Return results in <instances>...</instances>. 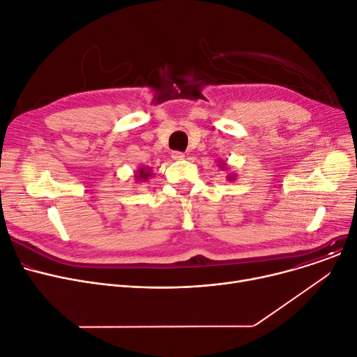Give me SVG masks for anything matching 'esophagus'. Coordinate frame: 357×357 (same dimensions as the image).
Returning <instances> with one entry per match:
<instances>
[{
    "instance_id": "esophagus-1",
    "label": "esophagus",
    "mask_w": 357,
    "mask_h": 357,
    "mask_svg": "<svg viewBox=\"0 0 357 357\" xmlns=\"http://www.w3.org/2000/svg\"><path fill=\"white\" fill-rule=\"evenodd\" d=\"M172 157H173V160H176V161H181V160H184V153H180V151H174L173 154H172Z\"/></svg>"
}]
</instances>
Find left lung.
<instances>
[{
  "mask_svg": "<svg viewBox=\"0 0 357 357\" xmlns=\"http://www.w3.org/2000/svg\"><path fill=\"white\" fill-rule=\"evenodd\" d=\"M219 169H220V170H227V162L219 161ZM226 178H227V180H235V178H236V174H235V173H229V174L226 176Z\"/></svg>",
  "mask_w": 357,
  "mask_h": 357,
  "instance_id": "8db88e82",
  "label": "left lung"
}]
</instances>
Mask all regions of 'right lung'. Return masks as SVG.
Here are the masks:
<instances>
[{
    "instance_id": "add662e5",
    "label": "right lung",
    "mask_w": 357,
    "mask_h": 357,
    "mask_svg": "<svg viewBox=\"0 0 357 357\" xmlns=\"http://www.w3.org/2000/svg\"><path fill=\"white\" fill-rule=\"evenodd\" d=\"M151 176H153L151 167H138V170L134 173V178L137 183L146 181Z\"/></svg>"
}]
</instances>
